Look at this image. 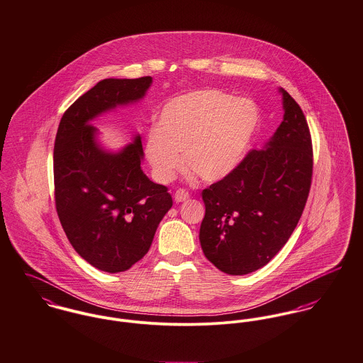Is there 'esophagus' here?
I'll list each match as a JSON object with an SVG mask.
<instances>
[{"label": "esophagus", "instance_id": "esophagus-1", "mask_svg": "<svg viewBox=\"0 0 363 363\" xmlns=\"http://www.w3.org/2000/svg\"><path fill=\"white\" fill-rule=\"evenodd\" d=\"M174 199L175 201H185L186 199H189V194L185 191V189H178L177 192H175V195H174Z\"/></svg>", "mask_w": 363, "mask_h": 363}]
</instances>
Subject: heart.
<instances>
[{
    "label": "heart",
    "instance_id": "obj_1",
    "mask_svg": "<svg viewBox=\"0 0 363 363\" xmlns=\"http://www.w3.org/2000/svg\"><path fill=\"white\" fill-rule=\"evenodd\" d=\"M259 123L249 99L218 89H201L171 99L157 126L146 133L145 155L156 181L167 184L184 167V157L203 181H218L241 162ZM184 155H182V152Z\"/></svg>",
    "mask_w": 363,
    "mask_h": 363
}]
</instances>
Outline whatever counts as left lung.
I'll use <instances>...</instances> for the list:
<instances>
[{
    "label": "left lung",
    "mask_w": 363,
    "mask_h": 363,
    "mask_svg": "<svg viewBox=\"0 0 363 363\" xmlns=\"http://www.w3.org/2000/svg\"><path fill=\"white\" fill-rule=\"evenodd\" d=\"M282 93L284 120L263 150H249L225 178L201 192V249L221 272L266 266L289 240L309 196L313 149L299 104Z\"/></svg>",
    "instance_id": "8db88e82"
}]
</instances>
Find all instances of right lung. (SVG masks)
Here are the masks:
<instances>
[{"mask_svg": "<svg viewBox=\"0 0 363 363\" xmlns=\"http://www.w3.org/2000/svg\"><path fill=\"white\" fill-rule=\"evenodd\" d=\"M150 84V77L99 82L64 113L55 136L58 218L79 256L107 273L125 272L147 253L172 198L142 171L140 136L113 155L97 145L90 121L142 99Z\"/></svg>", "mask_w": 363, "mask_h": 363, "instance_id": "1", "label": "right lung"}]
</instances>
